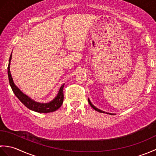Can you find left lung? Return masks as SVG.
<instances>
[{
  "mask_svg": "<svg viewBox=\"0 0 156 156\" xmlns=\"http://www.w3.org/2000/svg\"><path fill=\"white\" fill-rule=\"evenodd\" d=\"M88 102H89V104H90V105L91 106V107L93 108L95 111H98V112H104V113H107V114H109V115H114V114H111V113H108V112H105V111H101L100 109H98V108H96L94 106L92 105V103H91V102L90 101V100H89V99H88Z\"/></svg>",
  "mask_w": 156,
  "mask_h": 156,
  "instance_id": "obj_1",
  "label": "left lung"
}]
</instances>
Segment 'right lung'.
I'll list each match as a JSON object with an SVG mask.
<instances>
[{
	"mask_svg": "<svg viewBox=\"0 0 156 156\" xmlns=\"http://www.w3.org/2000/svg\"><path fill=\"white\" fill-rule=\"evenodd\" d=\"M12 58V54L10 56L9 66H8V76H9V84L12 90L14 92L15 96L17 97L19 101L24 105L26 107L35 112H43V113H47V112H51L55 111L56 110L61 107L63 101H64V92H63V88H64V84H63L60 89H59L58 94L54 100L48 103H39V102H35L31 99L27 97L23 92L19 90V89L15 85L14 82L12 80V78L10 72V63H11V59Z\"/></svg>",
	"mask_w": 156,
	"mask_h": 156,
	"instance_id": "1",
	"label": "right lung"
}]
</instances>
